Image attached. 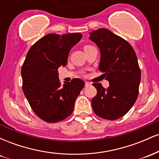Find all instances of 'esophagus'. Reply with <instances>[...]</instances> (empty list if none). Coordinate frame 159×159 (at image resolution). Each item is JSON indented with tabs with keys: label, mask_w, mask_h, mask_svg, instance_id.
<instances>
[{
	"label": "esophagus",
	"mask_w": 159,
	"mask_h": 159,
	"mask_svg": "<svg viewBox=\"0 0 159 159\" xmlns=\"http://www.w3.org/2000/svg\"><path fill=\"white\" fill-rule=\"evenodd\" d=\"M90 85V82H88V81H86L85 82V87H89V86Z\"/></svg>",
	"instance_id": "34e87169"
}]
</instances>
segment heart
<instances>
[{"instance_id": "1", "label": "heart", "mask_w": 159, "mask_h": 159, "mask_svg": "<svg viewBox=\"0 0 159 159\" xmlns=\"http://www.w3.org/2000/svg\"><path fill=\"white\" fill-rule=\"evenodd\" d=\"M87 46H89L88 45H84V47H87Z\"/></svg>"}]
</instances>
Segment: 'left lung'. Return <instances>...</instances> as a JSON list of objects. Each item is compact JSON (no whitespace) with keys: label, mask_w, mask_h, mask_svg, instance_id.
Masks as SVG:
<instances>
[{"label":"left lung","mask_w":159,"mask_h":159,"mask_svg":"<svg viewBox=\"0 0 159 159\" xmlns=\"http://www.w3.org/2000/svg\"><path fill=\"white\" fill-rule=\"evenodd\" d=\"M90 39L99 48V70L109 87L93 83L97 94L92 98L93 110L99 117L115 120L132 108L139 93L140 69L132 45L105 28L90 33Z\"/></svg>","instance_id":"obj_1"}]
</instances>
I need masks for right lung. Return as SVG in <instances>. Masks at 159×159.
<instances>
[{
    "label": "right lung",
    "instance_id": "1",
    "mask_svg": "<svg viewBox=\"0 0 159 159\" xmlns=\"http://www.w3.org/2000/svg\"><path fill=\"white\" fill-rule=\"evenodd\" d=\"M81 37L80 33L47 34L30 47L21 66L24 93L36 116L47 123L70 116L84 87L79 78L61 84L57 71L66 65L71 48Z\"/></svg>",
    "mask_w": 159,
    "mask_h": 159
}]
</instances>
